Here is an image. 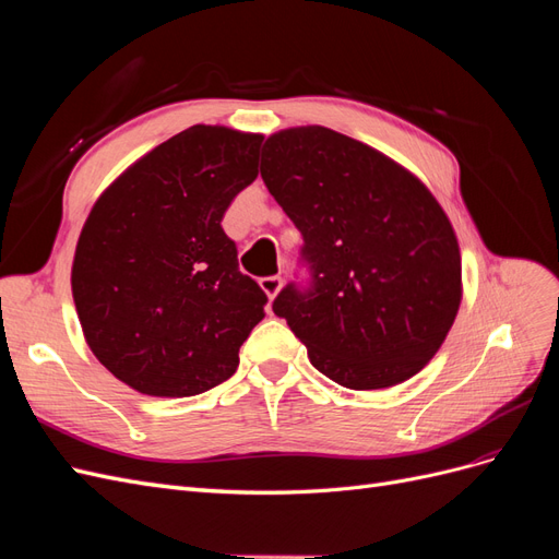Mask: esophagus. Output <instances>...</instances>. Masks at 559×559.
<instances>
[{
    "label": "esophagus",
    "instance_id": "obj_1",
    "mask_svg": "<svg viewBox=\"0 0 559 559\" xmlns=\"http://www.w3.org/2000/svg\"><path fill=\"white\" fill-rule=\"evenodd\" d=\"M259 284H261V289L267 294V298L273 300V298L280 294V289H282V277H280V275L261 277V280H259Z\"/></svg>",
    "mask_w": 559,
    "mask_h": 559
}]
</instances>
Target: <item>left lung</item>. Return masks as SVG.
Masks as SVG:
<instances>
[{"instance_id": "1", "label": "left lung", "mask_w": 559, "mask_h": 559, "mask_svg": "<svg viewBox=\"0 0 559 559\" xmlns=\"http://www.w3.org/2000/svg\"><path fill=\"white\" fill-rule=\"evenodd\" d=\"M261 177L302 235L308 284H286L273 312L308 347L310 364L347 389L419 373L462 300L460 245L427 186L321 126L267 138Z\"/></svg>"}]
</instances>
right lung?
I'll use <instances>...</instances> for the list:
<instances>
[{"label":"right lung","mask_w":559,"mask_h":559,"mask_svg":"<svg viewBox=\"0 0 559 559\" xmlns=\"http://www.w3.org/2000/svg\"><path fill=\"white\" fill-rule=\"evenodd\" d=\"M261 134L193 126L148 151L99 195L79 235L72 294L86 343L148 396L228 380L265 317L222 218L259 175Z\"/></svg>","instance_id":"1"}]
</instances>
